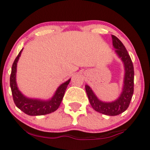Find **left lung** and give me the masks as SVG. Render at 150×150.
<instances>
[{"label": "left lung", "instance_id": "8db88e82", "mask_svg": "<svg viewBox=\"0 0 150 150\" xmlns=\"http://www.w3.org/2000/svg\"><path fill=\"white\" fill-rule=\"evenodd\" d=\"M112 45L115 51L124 62L125 70L123 91L120 96L112 102H104L99 100L88 85H85L90 104L96 111L108 115H117L125 112L129 107L134 91V68L131 58L126 48L119 39L112 35Z\"/></svg>", "mask_w": 150, "mask_h": 150}]
</instances>
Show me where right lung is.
<instances>
[{"label": "right lung", "mask_w": 150, "mask_h": 150, "mask_svg": "<svg viewBox=\"0 0 150 150\" xmlns=\"http://www.w3.org/2000/svg\"><path fill=\"white\" fill-rule=\"evenodd\" d=\"M23 49L20 51L18 57L15 58L12 67V72L10 75V87L12 90V96L15 105L20 110L29 115H42L54 112L60 105L68 85L71 79L60 85L57 88L55 94L50 100L42 101L40 99H32L25 97L18 90L16 83L17 63L19 59Z\"/></svg>", "instance_id": "add662e5"}]
</instances>
